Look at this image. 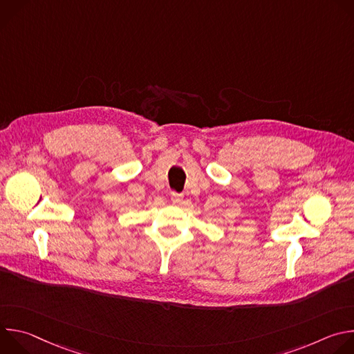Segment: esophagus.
Returning a JSON list of instances; mask_svg holds the SVG:
<instances>
[{
    "instance_id": "esophagus-1",
    "label": "esophagus",
    "mask_w": 354,
    "mask_h": 354,
    "mask_svg": "<svg viewBox=\"0 0 354 354\" xmlns=\"http://www.w3.org/2000/svg\"><path fill=\"white\" fill-rule=\"evenodd\" d=\"M171 200L174 201V203H180V201H182V194L172 192L171 193Z\"/></svg>"
}]
</instances>
